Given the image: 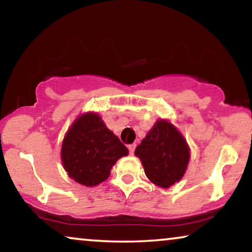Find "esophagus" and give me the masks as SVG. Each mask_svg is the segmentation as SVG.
I'll use <instances>...</instances> for the list:
<instances>
[{
  "instance_id": "1",
  "label": "esophagus",
  "mask_w": 252,
  "mask_h": 252,
  "mask_svg": "<svg viewBox=\"0 0 252 252\" xmlns=\"http://www.w3.org/2000/svg\"><path fill=\"white\" fill-rule=\"evenodd\" d=\"M135 148H136V144L133 143V144H129L128 146V150H129V154L133 155L134 151H135Z\"/></svg>"
}]
</instances>
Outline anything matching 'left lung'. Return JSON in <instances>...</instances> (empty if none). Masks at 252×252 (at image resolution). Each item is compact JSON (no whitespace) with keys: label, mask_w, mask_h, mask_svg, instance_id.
Listing matches in <instances>:
<instances>
[{"label":"left lung","mask_w":252,"mask_h":252,"mask_svg":"<svg viewBox=\"0 0 252 252\" xmlns=\"http://www.w3.org/2000/svg\"><path fill=\"white\" fill-rule=\"evenodd\" d=\"M135 156L153 184L168 188L184 177L190 151L182 134L170 122L160 119L136 147Z\"/></svg>","instance_id":"obj_1"}]
</instances>
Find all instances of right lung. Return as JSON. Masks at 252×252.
<instances>
[{"instance_id":"1","label":"right lung","mask_w":252,"mask_h":252,"mask_svg":"<svg viewBox=\"0 0 252 252\" xmlns=\"http://www.w3.org/2000/svg\"><path fill=\"white\" fill-rule=\"evenodd\" d=\"M62 163L68 177L86 187H94L110 175L116 161L128 149L97 113L79 116L62 143Z\"/></svg>"}]
</instances>
